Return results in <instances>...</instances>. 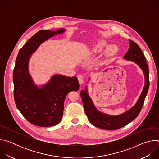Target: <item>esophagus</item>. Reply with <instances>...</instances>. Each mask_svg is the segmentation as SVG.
<instances>
[{"label":"esophagus","instance_id":"1","mask_svg":"<svg viewBox=\"0 0 159 159\" xmlns=\"http://www.w3.org/2000/svg\"><path fill=\"white\" fill-rule=\"evenodd\" d=\"M77 79H78V80H79V82L80 84H82L83 82H84V77L82 75H79L77 76Z\"/></svg>","mask_w":159,"mask_h":159}]
</instances>
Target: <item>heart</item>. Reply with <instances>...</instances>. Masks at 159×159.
I'll return each instance as SVG.
<instances>
[{"instance_id":"1","label":"heart","mask_w":159,"mask_h":159,"mask_svg":"<svg viewBox=\"0 0 159 159\" xmlns=\"http://www.w3.org/2000/svg\"><path fill=\"white\" fill-rule=\"evenodd\" d=\"M105 46H106V43L104 42V41H102V42H101V43L99 44L98 48H99V49H101V48H102L103 47H104Z\"/></svg>"}]
</instances>
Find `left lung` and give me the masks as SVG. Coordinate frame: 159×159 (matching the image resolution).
I'll use <instances>...</instances> for the list:
<instances>
[{"instance_id": "1", "label": "left lung", "mask_w": 159, "mask_h": 159, "mask_svg": "<svg viewBox=\"0 0 159 159\" xmlns=\"http://www.w3.org/2000/svg\"><path fill=\"white\" fill-rule=\"evenodd\" d=\"M129 48L125 55L124 58L126 60L137 63L143 70L145 79L143 91L136 104L131 109L122 115L118 116H110L103 114L96 109L91 99L87 93V88H85V91L82 90L80 92V96L83 102L84 110L89 121L94 126L101 129L107 130L118 129L132 121L139 115L148 93L150 81L148 74L149 70L146 58L139 45L131 39H129Z\"/></svg>"}]
</instances>
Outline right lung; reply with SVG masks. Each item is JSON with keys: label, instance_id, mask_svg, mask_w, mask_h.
<instances>
[{"label": "right lung", "instance_id": "add662e5", "mask_svg": "<svg viewBox=\"0 0 159 159\" xmlns=\"http://www.w3.org/2000/svg\"><path fill=\"white\" fill-rule=\"evenodd\" d=\"M40 30L22 47L17 55L13 70L14 98L17 108L30 123L42 127L57 125L61 120L64 101L70 91H77L76 77L53 76L41 89L36 87L28 73L30 55L39 44L55 34L64 32Z\"/></svg>", "mask_w": 159, "mask_h": 159}]
</instances>
